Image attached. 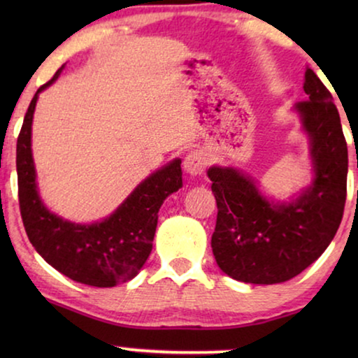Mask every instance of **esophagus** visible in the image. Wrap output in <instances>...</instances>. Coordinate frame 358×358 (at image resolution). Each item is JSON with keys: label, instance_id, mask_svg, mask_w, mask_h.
Masks as SVG:
<instances>
[{"label": "esophagus", "instance_id": "obj_1", "mask_svg": "<svg viewBox=\"0 0 358 358\" xmlns=\"http://www.w3.org/2000/svg\"><path fill=\"white\" fill-rule=\"evenodd\" d=\"M205 168H207V156H205L202 151H190V153L185 156L184 169L187 171V174L200 176L205 171Z\"/></svg>", "mask_w": 358, "mask_h": 358}]
</instances>
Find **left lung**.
<instances>
[{
	"label": "left lung",
	"instance_id": "obj_1",
	"mask_svg": "<svg viewBox=\"0 0 358 358\" xmlns=\"http://www.w3.org/2000/svg\"><path fill=\"white\" fill-rule=\"evenodd\" d=\"M308 99L298 102L310 136L315 179L290 203H272L248 176L233 168L208 169L218 215L212 249L218 267L234 280L272 285L311 266L339 228L347 197V141L329 90L306 68Z\"/></svg>",
	"mask_w": 358,
	"mask_h": 358
}]
</instances>
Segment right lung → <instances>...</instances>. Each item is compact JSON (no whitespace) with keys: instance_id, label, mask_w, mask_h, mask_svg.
<instances>
[{"instance_id":"add662e5","label":"right lung","mask_w":358,"mask_h":358,"mask_svg":"<svg viewBox=\"0 0 358 358\" xmlns=\"http://www.w3.org/2000/svg\"><path fill=\"white\" fill-rule=\"evenodd\" d=\"M62 70L63 66L37 90L17 136V195L22 223L36 251L63 275L91 287H115L131 280L148 259L161 205L182 187L180 159L146 178L102 222L75 224L48 212L37 192L31 131L38 92L50 86Z\"/></svg>"}]
</instances>
